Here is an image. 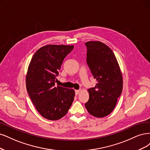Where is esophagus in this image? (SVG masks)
<instances>
[{"mask_svg": "<svg viewBox=\"0 0 150 150\" xmlns=\"http://www.w3.org/2000/svg\"><path fill=\"white\" fill-rule=\"evenodd\" d=\"M80 90H75V95H79V93L80 92Z\"/></svg>", "mask_w": 150, "mask_h": 150, "instance_id": "34e87169", "label": "esophagus"}]
</instances>
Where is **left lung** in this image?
<instances>
[{
  "instance_id": "obj_1",
  "label": "left lung",
  "mask_w": 150,
  "mask_h": 150,
  "mask_svg": "<svg viewBox=\"0 0 150 150\" xmlns=\"http://www.w3.org/2000/svg\"><path fill=\"white\" fill-rule=\"evenodd\" d=\"M86 63L96 80L95 87L88 90L89 100L85 103L88 113L102 118L115 108L123 89V78L113 51L98 41L86 42Z\"/></svg>"
}]
</instances>
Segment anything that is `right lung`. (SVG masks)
Masks as SVG:
<instances>
[{
	"label": "right lung",
	"mask_w": 150,
	"mask_h": 150,
	"mask_svg": "<svg viewBox=\"0 0 150 150\" xmlns=\"http://www.w3.org/2000/svg\"><path fill=\"white\" fill-rule=\"evenodd\" d=\"M74 48V45L43 46L35 53L28 66L27 92L38 113L47 120L64 117L74 101V89L55 85L63 61Z\"/></svg>",
	"instance_id": "obj_1"
}]
</instances>
